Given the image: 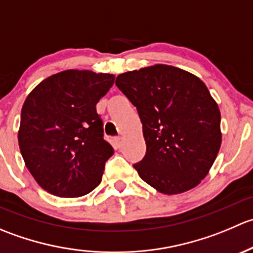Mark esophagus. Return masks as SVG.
Segmentation results:
<instances>
[{"label": "esophagus", "mask_w": 253, "mask_h": 253, "mask_svg": "<svg viewBox=\"0 0 253 253\" xmlns=\"http://www.w3.org/2000/svg\"><path fill=\"white\" fill-rule=\"evenodd\" d=\"M114 141H115V143H116L117 147H121L122 143H124V138H122L121 136H117V137H115Z\"/></svg>", "instance_id": "esophagus-1"}]
</instances>
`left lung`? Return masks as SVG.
I'll return each mask as SVG.
<instances>
[{
  "instance_id": "8db88e82",
  "label": "left lung",
  "mask_w": 253,
  "mask_h": 253,
  "mask_svg": "<svg viewBox=\"0 0 253 253\" xmlns=\"http://www.w3.org/2000/svg\"><path fill=\"white\" fill-rule=\"evenodd\" d=\"M116 85L137 108L147 152L133 168L164 195L196 187L221 144L220 111L192 73L154 65L119 75Z\"/></svg>"
}]
</instances>
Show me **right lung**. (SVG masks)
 <instances>
[{
    "label": "right lung",
    "instance_id": "obj_1",
    "mask_svg": "<svg viewBox=\"0 0 253 253\" xmlns=\"http://www.w3.org/2000/svg\"><path fill=\"white\" fill-rule=\"evenodd\" d=\"M115 76L67 70L38 84L25 99L18 143L39 186L58 197H81L101 182L114 149L104 137L98 101Z\"/></svg>",
    "mask_w": 253,
    "mask_h": 253
}]
</instances>
